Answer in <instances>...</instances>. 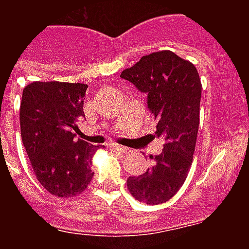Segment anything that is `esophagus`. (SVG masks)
<instances>
[{"label":"esophagus","instance_id":"esophagus-1","mask_svg":"<svg viewBox=\"0 0 249 249\" xmlns=\"http://www.w3.org/2000/svg\"><path fill=\"white\" fill-rule=\"evenodd\" d=\"M111 148H113V150H116V151L121 152V154H125V152L130 151L128 147H125V146H121V144H111Z\"/></svg>","mask_w":249,"mask_h":249}]
</instances>
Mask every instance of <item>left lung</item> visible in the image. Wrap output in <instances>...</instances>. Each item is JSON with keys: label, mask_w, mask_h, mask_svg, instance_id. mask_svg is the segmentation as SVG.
<instances>
[{"label": "left lung", "mask_w": 249, "mask_h": 249, "mask_svg": "<svg viewBox=\"0 0 249 249\" xmlns=\"http://www.w3.org/2000/svg\"><path fill=\"white\" fill-rule=\"evenodd\" d=\"M142 93L156 120V137L164 140L163 152L151 156L152 166L126 186L146 204L165 203L183 185L193 163L200 113L201 83L191 62L173 52L152 53L121 72Z\"/></svg>", "instance_id": "8db88e82"}]
</instances>
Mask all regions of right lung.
<instances>
[{
	"label": "right lung",
	"instance_id": "right-lung-1",
	"mask_svg": "<svg viewBox=\"0 0 249 249\" xmlns=\"http://www.w3.org/2000/svg\"><path fill=\"white\" fill-rule=\"evenodd\" d=\"M85 84H29L20 103V133L37 179L59 197L75 196L94 176L91 158L99 146L76 140L84 115Z\"/></svg>",
	"mask_w": 249,
	"mask_h": 249
}]
</instances>
